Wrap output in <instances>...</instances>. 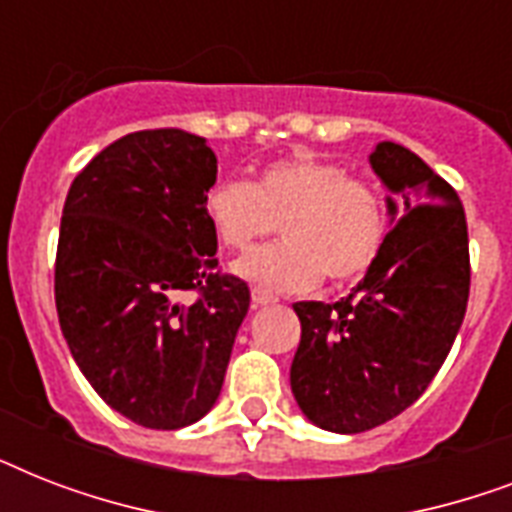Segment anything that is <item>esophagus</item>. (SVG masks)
I'll use <instances>...</instances> for the list:
<instances>
[{"mask_svg":"<svg viewBox=\"0 0 512 512\" xmlns=\"http://www.w3.org/2000/svg\"><path fill=\"white\" fill-rule=\"evenodd\" d=\"M252 303L255 305H273L276 303V297L263 292V289H252Z\"/></svg>","mask_w":512,"mask_h":512,"instance_id":"obj_1","label":"esophagus"}]
</instances>
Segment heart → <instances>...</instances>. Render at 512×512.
Returning a JSON list of instances; mask_svg holds the SVG:
<instances>
[{"mask_svg": "<svg viewBox=\"0 0 512 512\" xmlns=\"http://www.w3.org/2000/svg\"><path fill=\"white\" fill-rule=\"evenodd\" d=\"M215 239L244 249L281 225V244L249 249L233 273L268 295L308 292L324 279H361L388 236L382 193L345 167L319 156H289L268 164L255 183L220 180L204 196Z\"/></svg>", "mask_w": 512, "mask_h": 512, "instance_id": "obj_1", "label": "heart"}]
</instances>
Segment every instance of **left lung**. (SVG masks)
<instances>
[{"label":"left lung","instance_id":"8db88e82","mask_svg":"<svg viewBox=\"0 0 512 512\" xmlns=\"http://www.w3.org/2000/svg\"><path fill=\"white\" fill-rule=\"evenodd\" d=\"M390 233L340 303H295L303 327L289 369L300 412L332 433H364L425 393L465 319L470 255L452 185L409 148L382 140L369 154Z\"/></svg>","mask_w":512,"mask_h":512}]
</instances>
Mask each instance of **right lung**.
Masks as SVG:
<instances>
[{"label":"right lung","instance_id":"1","mask_svg":"<svg viewBox=\"0 0 512 512\" xmlns=\"http://www.w3.org/2000/svg\"><path fill=\"white\" fill-rule=\"evenodd\" d=\"M217 180L207 140L130 132L68 188L55 305L76 366L111 409L177 430L215 406L249 287L217 273L204 196ZM199 291L191 306L176 297Z\"/></svg>","mask_w":512,"mask_h":512}]
</instances>
